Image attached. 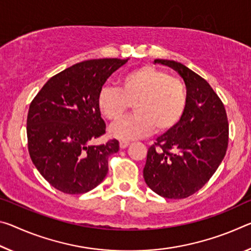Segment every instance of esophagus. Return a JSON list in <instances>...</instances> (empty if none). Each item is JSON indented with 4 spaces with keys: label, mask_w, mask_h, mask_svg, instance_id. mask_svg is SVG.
<instances>
[{
    "label": "esophagus",
    "mask_w": 251,
    "mask_h": 251,
    "mask_svg": "<svg viewBox=\"0 0 251 251\" xmlns=\"http://www.w3.org/2000/svg\"><path fill=\"white\" fill-rule=\"evenodd\" d=\"M129 145V143L128 142H126V141H121L119 142V147H121V149H126L127 146Z\"/></svg>",
    "instance_id": "obj_1"
}]
</instances>
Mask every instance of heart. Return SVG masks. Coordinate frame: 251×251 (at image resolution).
<instances>
[{
    "label": "heart",
    "instance_id": "1",
    "mask_svg": "<svg viewBox=\"0 0 251 251\" xmlns=\"http://www.w3.org/2000/svg\"><path fill=\"white\" fill-rule=\"evenodd\" d=\"M188 104V91L180 78L154 66H142L122 75L117 88L102 87L97 106L102 116L117 123L133 105L135 115L110 128L122 141L147 136L155 129L165 133L176 126Z\"/></svg>",
    "mask_w": 251,
    "mask_h": 251
}]
</instances>
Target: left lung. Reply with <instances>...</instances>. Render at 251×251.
I'll return each mask as SVG.
<instances>
[{"label": "left lung", "instance_id": "1", "mask_svg": "<svg viewBox=\"0 0 251 251\" xmlns=\"http://www.w3.org/2000/svg\"><path fill=\"white\" fill-rule=\"evenodd\" d=\"M180 74L188 91L181 121L156 138L147 151L143 176L146 184L166 199H184L198 192L224 160L229 124L224 102L208 81L174 60L156 59Z\"/></svg>", "mask_w": 251, "mask_h": 251}]
</instances>
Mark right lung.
Listing matches in <instances>:
<instances>
[{
  "label": "right lung",
  "instance_id": "add662e5",
  "mask_svg": "<svg viewBox=\"0 0 251 251\" xmlns=\"http://www.w3.org/2000/svg\"><path fill=\"white\" fill-rule=\"evenodd\" d=\"M127 59L75 63L48 80L33 98L26 118L27 150L40 174L59 191L81 194L101 183L109 155L119 143L89 145L106 133L97 97L109 75Z\"/></svg>",
  "mask_w": 251,
  "mask_h": 251
}]
</instances>
